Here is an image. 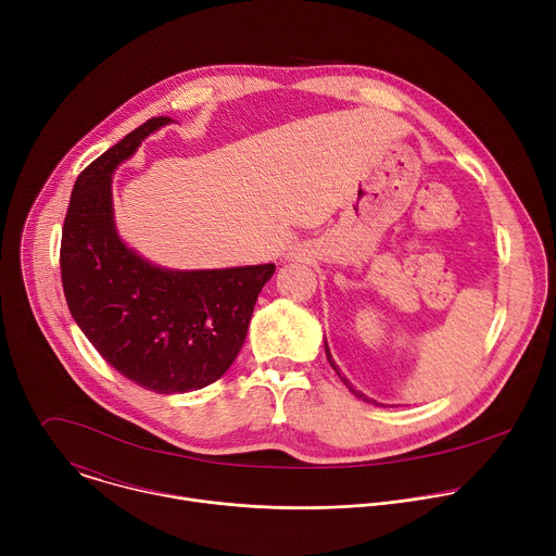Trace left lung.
Returning <instances> with one entry per match:
<instances>
[{"label":"left lung","mask_w":556,"mask_h":556,"mask_svg":"<svg viewBox=\"0 0 556 556\" xmlns=\"http://www.w3.org/2000/svg\"><path fill=\"white\" fill-rule=\"evenodd\" d=\"M326 356H328V363H330V365H332V369H334V371H337V374H339V378H341V380H343V382H345V387H348V389H350V391H352V393H354V395H356V399H361V401H365V403H369V405H380V403H376V401H371V399H367V395H365V393H361V391H356V389H354V387H352V382H350V380H348V378H345V376H343V374H341V371H339V367H337V363H334V358H332V354H330V348H328V343H326Z\"/></svg>","instance_id":"8db88e82"}]
</instances>
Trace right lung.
<instances>
[{
  "instance_id": "right-lung-1",
  "label": "right lung",
  "mask_w": 556,
  "mask_h": 556,
  "mask_svg": "<svg viewBox=\"0 0 556 556\" xmlns=\"http://www.w3.org/2000/svg\"><path fill=\"white\" fill-rule=\"evenodd\" d=\"M155 116L76 178L61 232V281L76 326L125 378L155 393L215 382L240 354L275 264L169 270L127 249L114 226L112 174L169 125Z\"/></svg>"
}]
</instances>
